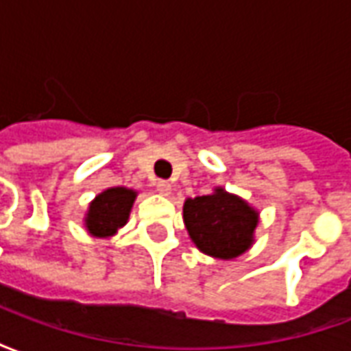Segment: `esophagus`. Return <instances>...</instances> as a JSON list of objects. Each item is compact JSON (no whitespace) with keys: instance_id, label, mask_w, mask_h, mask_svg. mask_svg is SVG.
<instances>
[{"instance_id":"obj_1","label":"esophagus","mask_w":351,"mask_h":351,"mask_svg":"<svg viewBox=\"0 0 351 351\" xmlns=\"http://www.w3.org/2000/svg\"><path fill=\"white\" fill-rule=\"evenodd\" d=\"M156 190L160 191L161 195H169V193H171V184H169L167 180H158V182H156Z\"/></svg>"}]
</instances>
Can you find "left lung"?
<instances>
[{
  "label": "left lung",
  "instance_id": "obj_1",
  "mask_svg": "<svg viewBox=\"0 0 351 351\" xmlns=\"http://www.w3.org/2000/svg\"><path fill=\"white\" fill-rule=\"evenodd\" d=\"M184 223L199 250L213 258L233 259L250 248L258 213L220 188L213 195L188 199Z\"/></svg>",
  "mask_w": 351,
  "mask_h": 351
}]
</instances>
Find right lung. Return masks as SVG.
I'll return each instance as SVG.
<instances>
[{"instance_id":"1","label":"right lung","mask_w":351,"mask_h":351,"mask_svg":"<svg viewBox=\"0 0 351 351\" xmlns=\"http://www.w3.org/2000/svg\"><path fill=\"white\" fill-rule=\"evenodd\" d=\"M135 191L128 188H110L99 193L90 205L86 228L93 237H110L125 226L135 201Z\"/></svg>"}]
</instances>
